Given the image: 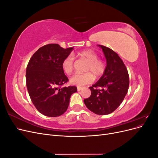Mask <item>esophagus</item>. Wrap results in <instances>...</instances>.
<instances>
[{
    "label": "esophagus",
    "mask_w": 158,
    "mask_h": 158,
    "mask_svg": "<svg viewBox=\"0 0 158 158\" xmlns=\"http://www.w3.org/2000/svg\"><path fill=\"white\" fill-rule=\"evenodd\" d=\"M83 89V88L82 87H79V86H78L77 87V89H78V91H80V90H82Z\"/></svg>",
    "instance_id": "34e87169"
}]
</instances>
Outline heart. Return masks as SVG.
<instances>
[{"label": "heart", "instance_id": "heart-1", "mask_svg": "<svg viewBox=\"0 0 158 158\" xmlns=\"http://www.w3.org/2000/svg\"><path fill=\"white\" fill-rule=\"evenodd\" d=\"M80 57H84L88 61L85 70L89 71L84 74H76L70 80L72 84L82 86V85L92 83L94 80V76L100 77L104 74L106 70V64L105 62L98 59V55L92 50H85L78 53ZM62 68L66 74L69 75L73 73L74 69V57L69 55L62 62Z\"/></svg>", "mask_w": 158, "mask_h": 158}]
</instances>
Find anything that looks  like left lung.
<instances>
[{
    "instance_id": "left-lung-1",
    "label": "left lung",
    "mask_w": 158,
    "mask_h": 158,
    "mask_svg": "<svg viewBox=\"0 0 158 158\" xmlns=\"http://www.w3.org/2000/svg\"><path fill=\"white\" fill-rule=\"evenodd\" d=\"M98 46L106 56V70L89 88L92 94L84 102L91 111L104 115L113 113L123 102L129 87V76L126 66L115 52L106 46Z\"/></svg>"
}]
</instances>
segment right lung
Wrapping results in <instances>:
<instances>
[{
	"instance_id": "1",
	"label": "right lung",
	"mask_w": 158,
	"mask_h": 158,
	"mask_svg": "<svg viewBox=\"0 0 158 158\" xmlns=\"http://www.w3.org/2000/svg\"><path fill=\"white\" fill-rule=\"evenodd\" d=\"M73 47L64 49L56 44L38 49L27 64L26 85L32 103L37 111L47 117L63 114L68 109L76 86L63 87L69 81L62 68V62Z\"/></svg>"
}]
</instances>
